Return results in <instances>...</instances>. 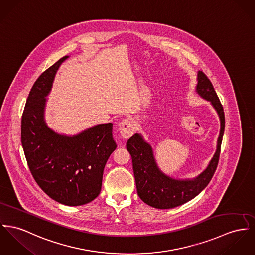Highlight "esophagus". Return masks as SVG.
Returning a JSON list of instances; mask_svg holds the SVG:
<instances>
[{
	"instance_id": "esophagus-1",
	"label": "esophagus",
	"mask_w": 255,
	"mask_h": 255,
	"mask_svg": "<svg viewBox=\"0 0 255 255\" xmlns=\"http://www.w3.org/2000/svg\"><path fill=\"white\" fill-rule=\"evenodd\" d=\"M136 131V124L132 118H125L119 123V132L124 138L131 137Z\"/></svg>"
}]
</instances>
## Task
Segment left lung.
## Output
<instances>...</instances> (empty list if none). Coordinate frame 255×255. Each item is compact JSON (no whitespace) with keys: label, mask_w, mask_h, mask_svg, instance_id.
Listing matches in <instances>:
<instances>
[{"label":"left lung","mask_w":255,"mask_h":255,"mask_svg":"<svg viewBox=\"0 0 255 255\" xmlns=\"http://www.w3.org/2000/svg\"><path fill=\"white\" fill-rule=\"evenodd\" d=\"M196 91L202 98L212 103L220 119V133L216 153L208 168L196 178L180 180L162 173L157 166L151 146L139 134H135L127 141L126 147L132 157L137 195L145 204L153 208L172 209L192 200L206 188L217 168L225 127L223 107L211 80L202 71L198 72Z\"/></svg>","instance_id":"1"}]
</instances>
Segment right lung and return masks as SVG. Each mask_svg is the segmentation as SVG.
I'll use <instances>...</instances> for the list:
<instances>
[{"mask_svg":"<svg viewBox=\"0 0 255 255\" xmlns=\"http://www.w3.org/2000/svg\"><path fill=\"white\" fill-rule=\"evenodd\" d=\"M64 56L34 83L22 115L21 142L29 169L39 187L67 206H81L98 196L105 165L117 143L113 123L98 124L79 135H59L44 121L48 95Z\"/></svg>","mask_w":255,"mask_h":255,"instance_id":"right-lung-1","label":"right lung"}]
</instances>
